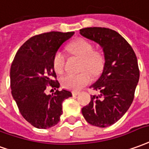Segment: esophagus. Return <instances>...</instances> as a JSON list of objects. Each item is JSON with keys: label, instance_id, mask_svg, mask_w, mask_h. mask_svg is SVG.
<instances>
[{"label": "esophagus", "instance_id": "obj_1", "mask_svg": "<svg viewBox=\"0 0 149 149\" xmlns=\"http://www.w3.org/2000/svg\"><path fill=\"white\" fill-rule=\"evenodd\" d=\"M78 94H80V92H78V91H72V95L73 96H77Z\"/></svg>", "mask_w": 149, "mask_h": 149}]
</instances>
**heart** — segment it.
Instances as JSON below:
<instances>
[{"instance_id": "heart-1", "label": "heart", "mask_w": 149, "mask_h": 149, "mask_svg": "<svg viewBox=\"0 0 149 149\" xmlns=\"http://www.w3.org/2000/svg\"><path fill=\"white\" fill-rule=\"evenodd\" d=\"M68 49L72 54L82 59L81 70H89L93 74H97L103 66L104 59L98 52L93 51V45L87 40L78 38L72 42ZM66 56L62 51H58L53 58V67L58 73L64 72ZM92 76L88 71H83L78 74L67 73L63 76L60 81L64 88L72 90H79L89 84Z\"/></svg>"}]
</instances>
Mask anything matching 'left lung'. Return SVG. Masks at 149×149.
<instances>
[{
    "instance_id": "1",
    "label": "left lung",
    "mask_w": 149,
    "mask_h": 149,
    "mask_svg": "<svg viewBox=\"0 0 149 149\" xmlns=\"http://www.w3.org/2000/svg\"><path fill=\"white\" fill-rule=\"evenodd\" d=\"M80 34L97 43L105 59L102 73L90 86L100 95L91 96L82 114L89 124L107 127L119 120L132 103L140 78L137 58L128 42L113 30L88 27Z\"/></svg>"
}]
</instances>
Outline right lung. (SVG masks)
<instances>
[{
  "instance_id": "obj_1",
  "label": "right lung",
  "mask_w": 149,
  "mask_h": 149,
  "mask_svg": "<svg viewBox=\"0 0 149 149\" xmlns=\"http://www.w3.org/2000/svg\"><path fill=\"white\" fill-rule=\"evenodd\" d=\"M74 32L52 31L29 38L16 53L10 68V87L21 114L31 125L47 129L56 125L62 114V102L72 97L67 89L46 94L47 85L54 89L60 83L53 58L60 46Z\"/></svg>"
}]
</instances>
